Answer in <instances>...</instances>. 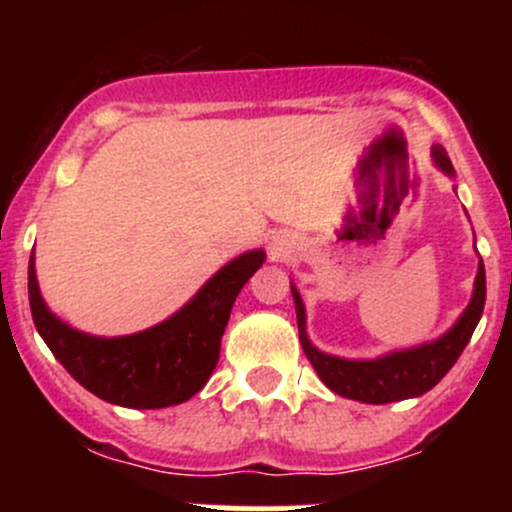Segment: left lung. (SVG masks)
Here are the masks:
<instances>
[{
	"instance_id": "left-lung-1",
	"label": "left lung",
	"mask_w": 512,
	"mask_h": 512,
	"mask_svg": "<svg viewBox=\"0 0 512 512\" xmlns=\"http://www.w3.org/2000/svg\"><path fill=\"white\" fill-rule=\"evenodd\" d=\"M431 158L433 165L443 170L448 178L456 175L451 158L446 156L443 146H433ZM292 299L294 309H297L299 342H302L304 354L312 361L314 371L324 381V386L332 389L334 394L344 396V399L361 401V404H391V401L416 399V396L431 391L448 374V369L456 364L466 344L471 342L473 332H476L480 322V314H483L485 267L483 260H480L471 302H468V307L463 309L461 317L456 319V324L446 334H441L433 342L418 344V347L411 349H399V352H389L384 356H376V359H344V356L327 354L314 347L307 337L304 302L294 285Z\"/></svg>"
}]
</instances>
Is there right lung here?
I'll return each instance as SVG.
<instances>
[{"label":"right lung","mask_w":512,"mask_h":512,"mask_svg":"<svg viewBox=\"0 0 512 512\" xmlns=\"http://www.w3.org/2000/svg\"><path fill=\"white\" fill-rule=\"evenodd\" d=\"M265 250L242 252L220 267L190 302L156 327L126 337H94L61 322L39 292L29 257V304L36 332L84 389L126 409H165L208 384L220 359V339L245 282L265 262Z\"/></svg>","instance_id":"right-lung-1"}]
</instances>
